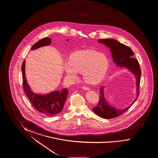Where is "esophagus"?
<instances>
[{
  "mask_svg": "<svg viewBox=\"0 0 158 158\" xmlns=\"http://www.w3.org/2000/svg\"><path fill=\"white\" fill-rule=\"evenodd\" d=\"M83 89L85 90H90V88L89 87H85V86H83L82 87Z\"/></svg>",
  "mask_w": 158,
  "mask_h": 158,
  "instance_id": "1",
  "label": "esophagus"
}]
</instances>
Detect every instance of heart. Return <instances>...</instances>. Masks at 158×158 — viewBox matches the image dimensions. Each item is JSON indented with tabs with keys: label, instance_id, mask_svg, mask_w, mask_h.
<instances>
[{
	"label": "heart",
	"instance_id": "obj_1",
	"mask_svg": "<svg viewBox=\"0 0 158 158\" xmlns=\"http://www.w3.org/2000/svg\"><path fill=\"white\" fill-rule=\"evenodd\" d=\"M66 76L73 80L83 73L85 80L90 84L100 82L106 75L109 60L105 54L92 50L74 53L63 64Z\"/></svg>",
	"mask_w": 158,
	"mask_h": 158
}]
</instances>
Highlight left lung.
Here are the masks:
<instances>
[{"mask_svg": "<svg viewBox=\"0 0 158 158\" xmlns=\"http://www.w3.org/2000/svg\"><path fill=\"white\" fill-rule=\"evenodd\" d=\"M98 42L104 44L106 46L110 47L113 61L116 63L117 65L128 69L136 78V98L130 106L124 109H116L110 106L104 98V87L100 89L99 103L96 107L92 109L93 111L101 118L105 119L116 118L128 110L139 97L141 71L138 60L132 58L134 53L129 47L112 39H99Z\"/></svg>", "mask_w": 158, "mask_h": 158, "instance_id": "obj_1", "label": "left lung"}]
</instances>
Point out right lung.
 Wrapping results in <instances>:
<instances>
[{
    "mask_svg": "<svg viewBox=\"0 0 158 158\" xmlns=\"http://www.w3.org/2000/svg\"><path fill=\"white\" fill-rule=\"evenodd\" d=\"M51 38H44L33 45L31 50H36L39 47L50 45ZM25 61L22 65V73L23 78V87L29 101L33 107L40 113L49 117H52L60 112L63 109L64 105L69 92L66 88L60 91H54L47 94L39 95L34 93L27 82L25 75Z\"/></svg>",
    "mask_w": 158,
    "mask_h": 158,
    "instance_id": "add662e5",
    "label": "right lung"
}]
</instances>
